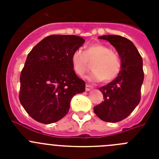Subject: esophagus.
<instances>
[{
    "label": "esophagus",
    "instance_id": "esophagus-1",
    "mask_svg": "<svg viewBox=\"0 0 159 159\" xmlns=\"http://www.w3.org/2000/svg\"><path fill=\"white\" fill-rule=\"evenodd\" d=\"M92 89H93V87L89 85V84H86V87H85V90H86L87 92H89Z\"/></svg>",
    "mask_w": 159,
    "mask_h": 159
}]
</instances>
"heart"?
<instances>
[{"instance_id": "b5f03b06", "label": "heart", "mask_w": 159, "mask_h": 159, "mask_svg": "<svg viewBox=\"0 0 159 159\" xmlns=\"http://www.w3.org/2000/svg\"><path fill=\"white\" fill-rule=\"evenodd\" d=\"M93 70L88 76L92 82L113 80L119 75L122 67L121 60L117 54L111 52V49L102 43H93L88 46L85 52L78 48L71 55V64L75 74L84 75L89 65Z\"/></svg>"}]
</instances>
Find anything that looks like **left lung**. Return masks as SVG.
Returning a JSON list of instances; mask_svg holds the SVG:
<instances>
[{"label":"left lung","mask_w":159,"mask_h":159,"mask_svg":"<svg viewBox=\"0 0 159 159\" xmlns=\"http://www.w3.org/2000/svg\"><path fill=\"white\" fill-rule=\"evenodd\" d=\"M99 39L107 40L116 49L122 67L113 81L99 88L104 101L94 107V112L103 121L116 123L127 118L139 103L144 79L143 59L134 43L127 38L105 35Z\"/></svg>","instance_id":"left-lung-1"}]
</instances>
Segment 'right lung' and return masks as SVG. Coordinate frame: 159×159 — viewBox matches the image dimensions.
I'll return each instance as SVG.
<instances>
[{"label":"right lung","mask_w":159,"mask_h":159,"mask_svg":"<svg viewBox=\"0 0 159 159\" xmlns=\"http://www.w3.org/2000/svg\"><path fill=\"white\" fill-rule=\"evenodd\" d=\"M85 40L74 35H52L28 55L20 74V102L39 123L59 121L69 111L72 97L85 91V83L75 75L73 52Z\"/></svg>","instance_id":"1"}]
</instances>
